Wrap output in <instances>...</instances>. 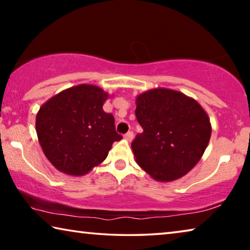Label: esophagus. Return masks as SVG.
Masks as SVG:
<instances>
[{"label": "esophagus", "mask_w": 250, "mask_h": 250, "mask_svg": "<svg viewBox=\"0 0 250 250\" xmlns=\"http://www.w3.org/2000/svg\"><path fill=\"white\" fill-rule=\"evenodd\" d=\"M125 140L132 141V139H133V132H132V131H129V132H126L125 134Z\"/></svg>", "instance_id": "esophagus-1"}]
</instances>
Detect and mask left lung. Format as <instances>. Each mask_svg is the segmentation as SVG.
<instances>
[{"label":"left lung","instance_id":"1","mask_svg":"<svg viewBox=\"0 0 250 250\" xmlns=\"http://www.w3.org/2000/svg\"><path fill=\"white\" fill-rule=\"evenodd\" d=\"M135 116L143 132L131 143L137 163L159 182L188 173L208 145L211 125L201 104L180 91L156 88L139 95Z\"/></svg>","mask_w":250,"mask_h":250}]
</instances>
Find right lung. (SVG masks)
<instances>
[{"label":"right lung","mask_w":250,"mask_h":250,"mask_svg":"<svg viewBox=\"0 0 250 250\" xmlns=\"http://www.w3.org/2000/svg\"><path fill=\"white\" fill-rule=\"evenodd\" d=\"M108 94L78 84L46 101L36 116V132L46 158L58 171L82 176L107 158L116 132L115 118L104 111Z\"/></svg>","instance_id":"add662e5"}]
</instances>
